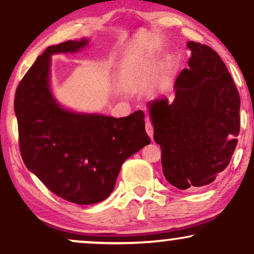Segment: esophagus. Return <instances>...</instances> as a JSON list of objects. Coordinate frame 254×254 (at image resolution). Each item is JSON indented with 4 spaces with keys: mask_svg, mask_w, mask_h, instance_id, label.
<instances>
[{
    "mask_svg": "<svg viewBox=\"0 0 254 254\" xmlns=\"http://www.w3.org/2000/svg\"><path fill=\"white\" fill-rule=\"evenodd\" d=\"M146 132L151 136V139L153 137V133H154V127H153L152 122L151 121H147L146 122Z\"/></svg>",
    "mask_w": 254,
    "mask_h": 254,
    "instance_id": "esophagus-1",
    "label": "esophagus"
}]
</instances>
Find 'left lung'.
<instances>
[{
    "instance_id": "8db88e82",
    "label": "left lung",
    "mask_w": 254,
    "mask_h": 254,
    "mask_svg": "<svg viewBox=\"0 0 254 254\" xmlns=\"http://www.w3.org/2000/svg\"><path fill=\"white\" fill-rule=\"evenodd\" d=\"M189 68L175 81V98L148 102L166 180L179 190L213 183L230 164L240 130V96L219 54L190 41Z\"/></svg>"
}]
</instances>
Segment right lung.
<instances>
[{
    "instance_id": "add662e5",
    "label": "right lung",
    "mask_w": 254,
    "mask_h": 254,
    "mask_svg": "<svg viewBox=\"0 0 254 254\" xmlns=\"http://www.w3.org/2000/svg\"><path fill=\"white\" fill-rule=\"evenodd\" d=\"M87 43L82 39L48 47L18 83L14 101L24 165L51 192L77 205L107 198L122 164L151 142L142 111L120 119L79 114L53 98L51 56L75 53Z\"/></svg>"
}]
</instances>
